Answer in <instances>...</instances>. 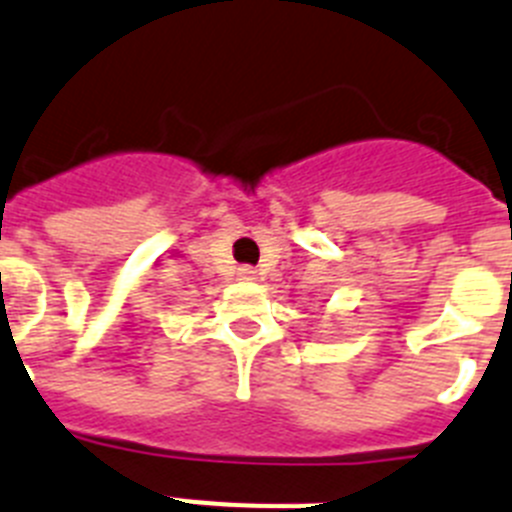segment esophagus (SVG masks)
<instances>
[{
	"mask_svg": "<svg viewBox=\"0 0 512 512\" xmlns=\"http://www.w3.org/2000/svg\"><path fill=\"white\" fill-rule=\"evenodd\" d=\"M239 278H242V281H255V270H252V268H239Z\"/></svg>",
	"mask_w": 512,
	"mask_h": 512,
	"instance_id": "34e87169",
	"label": "esophagus"
}]
</instances>
